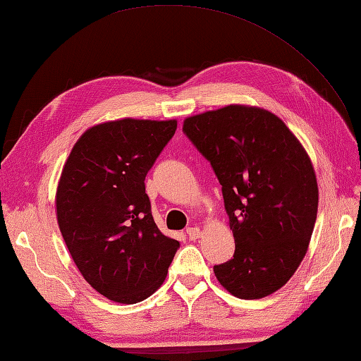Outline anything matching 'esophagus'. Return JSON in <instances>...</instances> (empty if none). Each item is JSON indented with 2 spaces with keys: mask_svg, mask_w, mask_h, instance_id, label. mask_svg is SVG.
I'll use <instances>...</instances> for the list:
<instances>
[{
  "mask_svg": "<svg viewBox=\"0 0 361 361\" xmlns=\"http://www.w3.org/2000/svg\"><path fill=\"white\" fill-rule=\"evenodd\" d=\"M186 233H188V238H189L190 241H195L197 238H200V237H201V231H200V228H189V229L186 231Z\"/></svg>",
  "mask_w": 361,
  "mask_h": 361,
  "instance_id": "1",
  "label": "esophagus"
}]
</instances>
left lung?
Returning <instances> with one entry per match:
<instances>
[{"mask_svg": "<svg viewBox=\"0 0 361 361\" xmlns=\"http://www.w3.org/2000/svg\"><path fill=\"white\" fill-rule=\"evenodd\" d=\"M183 132L221 184L235 238L215 276L232 295L279 290L305 258L317 220L318 188L303 146L264 109L226 106L184 120Z\"/></svg>", "mask_w": 361, "mask_h": 361, "instance_id": "8db88e82", "label": "left lung"}]
</instances>
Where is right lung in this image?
Instances as JSON below:
<instances>
[{
    "label": "right lung",
    "instance_id": "right-lung-1",
    "mask_svg": "<svg viewBox=\"0 0 361 361\" xmlns=\"http://www.w3.org/2000/svg\"><path fill=\"white\" fill-rule=\"evenodd\" d=\"M177 121L126 118L94 126L75 142L56 190L66 246L85 280L118 303L161 286L180 243L157 228L145 180Z\"/></svg>",
    "mask_w": 361,
    "mask_h": 361
}]
</instances>
